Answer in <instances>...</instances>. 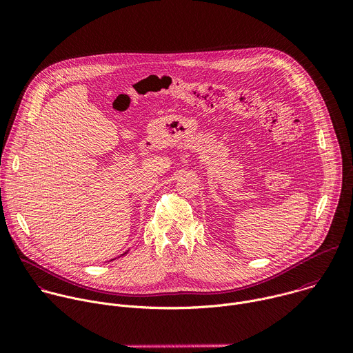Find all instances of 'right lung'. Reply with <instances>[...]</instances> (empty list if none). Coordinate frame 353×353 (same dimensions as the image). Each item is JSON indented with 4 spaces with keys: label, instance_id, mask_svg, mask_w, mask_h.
<instances>
[{
    "label": "right lung",
    "instance_id": "right-lung-1",
    "mask_svg": "<svg viewBox=\"0 0 353 353\" xmlns=\"http://www.w3.org/2000/svg\"><path fill=\"white\" fill-rule=\"evenodd\" d=\"M124 254H127V253H124ZM124 254H121V256H124ZM114 260V259H113Z\"/></svg>",
    "mask_w": 353,
    "mask_h": 353
}]
</instances>
